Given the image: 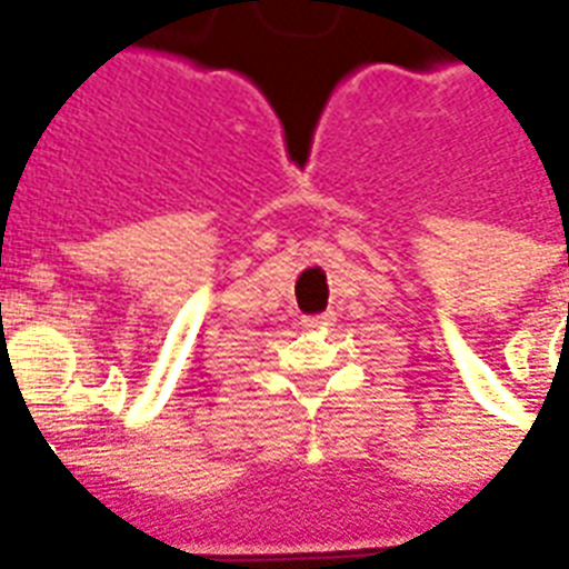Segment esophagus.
<instances>
[{"instance_id": "1", "label": "esophagus", "mask_w": 569, "mask_h": 569, "mask_svg": "<svg viewBox=\"0 0 569 569\" xmlns=\"http://www.w3.org/2000/svg\"><path fill=\"white\" fill-rule=\"evenodd\" d=\"M332 321H336V316H332V312H321V316L300 318V327H303V330H325V327H330Z\"/></svg>"}]
</instances>
